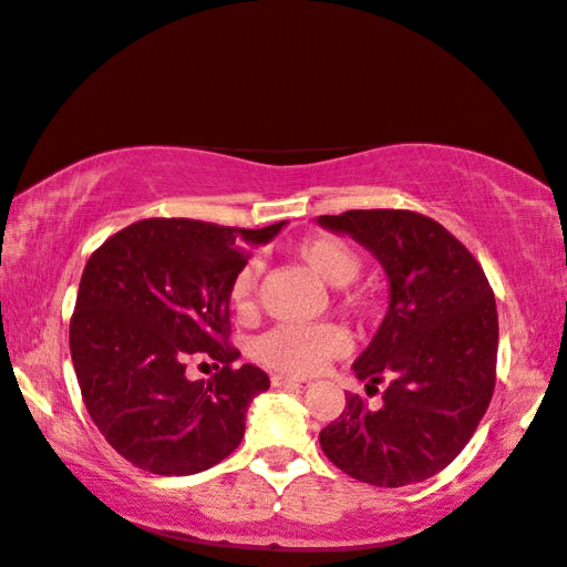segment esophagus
<instances>
[{
  "label": "esophagus",
  "instance_id": "obj_1",
  "mask_svg": "<svg viewBox=\"0 0 567 567\" xmlns=\"http://www.w3.org/2000/svg\"><path fill=\"white\" fill-rule=\"evenodd\" d=\"M271 385H274V388H284V385L308 388V385H310V381H308V379H296V375H284V373H276V375H271Z\"/></svg>",
  "mask_w": 567,
  "mask_h": 567
}]
</instances>
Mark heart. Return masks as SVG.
I'll list each match as a JSON object with an SVG mask.
<instances>
[{"instance_id": "obj_1", "label": "heart", "mask_w": 567, "mask_h": 567, "mask_svg": "<svg viewBox=\"0 0 567 567\" xmlns=\"http://www.w3.org/2000/svg\"><path fill=\"white\" fill-rule=\"evenodd\" d=\"M296 259L318 276L327 286H347L361 271V255L342 237L318 235L296 247ZM259 281V264L247 261L230 284V303L245 316L255 308ZM351 308H363L361 296H349ZM349 337L342 327L320 324H281L261 334L255 344V357L274 371L291 375H310L320 371L327 361L344 357Z\"/></svg>"}]
</instances>
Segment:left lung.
Instances as JSON below:
<instances>
[{"label": "left lung", "instance_id": "left-lung-1", "mask_svg": "<svg viewBox=\"0 0 567 567\" xmlns=\"http://www.w3.org/2000/svg\"><path fill=\"white\" fill-rule=\"evenodd\" d=\"M381 261L388 312L354 361L367 393L320 432L339 471L361 483L402 487L444 471L471 442L493 400L497 306L475 257L444 225L412 210H347L320 216Z\"/></svg>", "mask_w": 567, "mask_h": 567}]
</instances>
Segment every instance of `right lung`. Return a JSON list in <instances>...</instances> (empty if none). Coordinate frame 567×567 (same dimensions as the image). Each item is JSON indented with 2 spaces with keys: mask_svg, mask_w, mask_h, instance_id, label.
I'll use <instances>...</instances> for the list:
<instances>
[{
  "mask_svg": "<svg viewBox=\"0 0 567 567\" xmlns=\"http://www.w3.org/2000/svg\"><path fill=\"white\" fill-rule=\"evenodd\" d=\"M286 220L261 230L147 218L90 257L70 320V351L86 412L137 468L194 475L228 458L245 436L249 402L269 375L230 347V284ZM188 355L221 371L185 379Z\"/></svg>",
  "mask_w": 567,
  "mask_h": 567,
  "instance_id": "1",
  "label": "right lung"
}]
</instances>
